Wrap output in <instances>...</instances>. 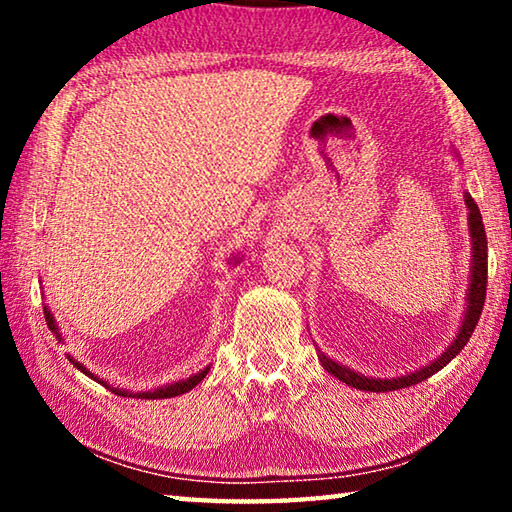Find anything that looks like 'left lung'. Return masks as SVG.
Here are the masks:
<instances>
[{"label": "left lung", "instance_id": "obj_1", "mask_svg": "<svg viewBox=\"0 0 512 512\" xmlns=\"http://www.w3.org/2000/svg\"><path fill=\"white\" fill-rule=\"evenodd\" d=\"M465 205L470 210V235H472V275H470V291H467V309H465V318L463 325L458 329V336L454 343L440 354V357L424 366L420 370L411 372V375L404 377H395V379H372L366 375H359L350 368L341 366V363L332 361L325 354H318L323 368L334 375L343 384H348L352 388H359V391H370V393H386V391H400V388L420 384L422 379L431 377L433 372H438L440 368H445L449 361H452L458 352L465 348V343L470 341V336L474 332L476 323H479L481 311H483V302H485V287H488V239H485V228L481 221V212L476 207L474 198L470 194H465Z\"/></svg>", "mask_w": 512, "mask_h": 512}]
</instances>
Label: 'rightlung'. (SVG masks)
I'll return each instance as SVG.
<instances>
[{"instance_id":"add662e5","label":"right lung","mask_w":512,"mask_h":512,"mask_svg":"<svg viewBox=\"0 0 512 512\" xmlns=\"http://www.w3.org/2000/svg\"><path fill=\"white\" fill-rule=\"evenodd\" d=\"M45 320H47V327L51 329V332L56 334V339H60V334H58V327H56V320H54V316H51V311L45 307ZM74 363L76 368H79L81 372H85V375L88 377H92V379H97L92 375V372H88L85 370V366L83 363H79V361H74V359H69ZM207 370L210 368H205V370H201V372H196V375H192L189 379H183V381H176V384H171V386H162V388H155V391H151V393H126V391H119V388H112V393H117V395H121V397H142V400H167V397H176V395H183V393H187V391H192V388L198 384V381H201L205 375H207ZM97 381H101V379H97ZM103 386H106V381H101Z\"/></svg>"}]
</instances>
